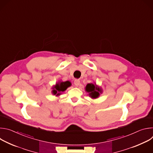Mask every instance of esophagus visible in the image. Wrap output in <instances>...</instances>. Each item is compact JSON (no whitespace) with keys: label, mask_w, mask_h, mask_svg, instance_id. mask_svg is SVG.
Wrapping results in <instances>:
<instances>
[{"label":"esophagus","mask_w":153,"mask_h":153,"mask_svg":"<svg viewBox=\"0 0 153 153\" xmlns=\"http://www.w3.org/2000/svg\"><path fill=\"white\" fill-rule=\"evenodd\" d=\"M74 85H75L76 86H78L79 85V84H80V80H77V79H76V80H74Z\"/></svg>","instance_id":"esophagus-1"}]
</instances>
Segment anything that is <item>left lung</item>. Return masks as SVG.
<instances>
[{"instance_id": "left-lung-1", "label": "left lung", "mask_w": 153, "mask_h": 153, "mask_svg": "<svg viewBox=\"0 0 153 153\" xmlns=\"http://www.w3.org/2000/svg\"><path fill=\"white\" fill-rule=\"evenodd\" d=\"M85 91L88 93L89 96L92 99H96L103 93L101 87L97 86L96 83H88L85 87Z\"/></svg>"}]
</instances>
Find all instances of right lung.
Returning a JSON list of instances; mask_svg holds the SVG:
<instances>
[{"label": "right lung", "mask_w": 153, "mask_h": 153, "mask_svg": "<svg viewBox=\"0 0 153 153\" xmlns=\"http://www.w3.org/2000/svg\"><path fill=\"white\" fill-rule=\"evenodd\" d=\"M71 85V83L70 81L66 82H59L56 83L54 86H53L52 93L56 96H59L61 93L66 90L69 86Z\"/></svg>", "instance_id": "add662e5"}]
</instances>
